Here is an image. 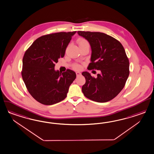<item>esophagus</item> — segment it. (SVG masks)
I'll return each mask as SVG.
<instances>
[{
  "mask_svg": "<svg viewBox=\"0 0 154 154\" xmlns=\"http://www.w3.org/2000/svg\"><path fill=\"white\" fill-rule=\"evenodd\" d=\"M76 75L78 76V75H81V72H76Z\"/></svg>",
  "mask_w": 154,
  "mask_h": 154,
  "instance_id": "obj_1",
  "label": "esophagus"
}]
</instances>
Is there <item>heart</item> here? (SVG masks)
Instances as JSON below:
<instances>
[{
  "instance_id": "heart-1",
  "label": "heart",
  "mask_w": 154,
  "mask_h": 154,
  "mask_svg": "<svg viewBox=\"0 0 154 154\" xmlns=\"http://www.w3.org/2000/svg\"><path fill=\"white\" fill-rule=\"evenodd\" d=\"M78 43H79V47L84 46H89V42L84 38H79V39L78 40ZM74 68L75 69L79 70L81 68V66L79 64H75L74 65Z\"/></svg>"
}]
</instances>
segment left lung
<instances>
[{
	"label": "left lung",
	"instance_id": "8db88e82",
	"mask_svg": "<svg viewBox=\"0 0 154 154\" xmlns=\"http://www.w3.org/2000/svg\"><path fill=\"white\" fill-rule=\"evenodd\" d=\"M77 33L91 46V63L88 69L100 70L97 78L88 72L82 73L86 79L82 93L95 102H108L120 93L129 75V62L125 51L120 42L105 33L82 31Z\"/></svg>",
	"mask_w": 154,
	"mask_h": 154
}]
</instances>
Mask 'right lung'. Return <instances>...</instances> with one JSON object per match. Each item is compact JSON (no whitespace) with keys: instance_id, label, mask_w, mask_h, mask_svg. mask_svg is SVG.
<instances>
[{"instance_id":"right-lung-1","label":"right lung","mask_w":154,"mask_h":154,"mask_svg":"<svg viewBox=\"0 0 154 154\" xmlns=\"http://www.w3.org/2000/svg\"><path fill=\"white\" fill-rule=\"evenodd\" d=\"M76 33L59 32L38 38L26 51L21 72L29 93L38 102L52 105L64 100L76 75L68 69L55 70V63L63 57L72 37Z\"/></svg>"}]
</instances>
